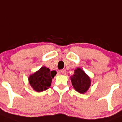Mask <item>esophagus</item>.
I'll list each match as a JSON object with an SVG mask.
<instances>
[{
  "mask_svg": "<svg viewBox=\"0 0 122 122\" xmlns=\"http://www.w3.org/2000/svg\"><path fill=\"white\" fill-rule=\"evenodd\" d=\"M60 72L62 73V74H63V75H65L66 74V71L65 69H62V70L60 71Z\"/></svg>",
  "mask_w": 122,
  "mask_h": 122,
  "instance_id": "esophagus-1",
  "label": "esophagus"
}]
</instances>
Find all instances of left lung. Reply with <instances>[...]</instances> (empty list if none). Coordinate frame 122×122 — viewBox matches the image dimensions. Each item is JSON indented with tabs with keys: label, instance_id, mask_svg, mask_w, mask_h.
Here are the masks:
<instances>
[{
	"label": "left lung",
	"instance_id": "obj_1",
	"mask_svg": "<svg viewBox=\"0 0 122 122\" xmlns=\"http://www.w3.org/2000/svg\"><path fill=\"white\" fill-rule=\"evenodd\" d=\"M70 78L75 90L80 93H85L90 87L91 84L90 77L81 68H76Z\"/></svg>",
	"mask_w": 122,
	"mask_h": 122
}]
</instances>
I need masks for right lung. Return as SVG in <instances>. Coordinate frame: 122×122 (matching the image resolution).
Returning a JSON list of instances; mask_svg holds the SVG:
<instances>
[{"label":"right lung","instance_id":"1","mask_svg":"<svg viewBox=\"0 0 122 122\" xmlns=\"http://www.w3.org/2000/svg\"><path fill=\"white\" fill-rule=\"evenodd\" d=\"M56 71H50L49 68L42 66L29 77V84L37 92L46 90L50 87L52 79L56 75Z\"/></svg>","mask_w":122,"mask_h":122}]
</instances>
